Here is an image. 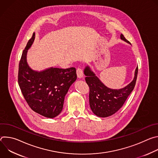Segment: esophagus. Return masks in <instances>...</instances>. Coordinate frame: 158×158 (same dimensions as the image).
Masks as SVG:
<instances>
[{
	"mask_svg": "<svg viewBox=\"0 0 158 158\" xmlns=\"http://www.w3.org/2000/svg\"><path fill=\"white\" fill-rule=\"evenodd\" d=\"M76 73H77V76L79 78H82L84 76L83 71L81 68H79V67H78V68L76 69Z\"/></svg>",
	"mask_w": 158,
	"mask_h": 158,
	"instance_id": "obj_1",
	"label": "esophagus"
}]
</instances>
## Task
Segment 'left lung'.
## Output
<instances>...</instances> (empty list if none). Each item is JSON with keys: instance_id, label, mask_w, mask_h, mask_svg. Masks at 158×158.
<instances>
[{"instance_id": "left-lung-1", "label": "left lung", "mask_w": 158, "mask_h": 158, "mask_svg": "<svg viewBox=\"0 0 158 158\" xmlns=\"http://www.w3.org/2000/svg\"><path fill=\"white\" fill-rule=\"evenodd\" d=\"M121 39L130 44L123 34ZM138 67L135 71L133 81L120 89H112L105 86L87 66L84 69L85 80L89 87V104L97 116L106 118L114 114L124 104L136 82Z\"/></svg>"}]
</instances>
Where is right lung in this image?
I'll list each match as a JSON object with an SVG mask.
<instances>
[{"instance_id":"add662e5","label":"right lung","mask_w":158,"mask_h":158,"mask_svg":"<svg viewBox=\"0 0 158 158\" xmlns=\"http://www.w3.org/2000/svg\"><path fill=\"white\" fill-rule=\"evenodd\" d=\"M35 38V32L29 40L19 62L18 83L27 103L37 113L49 118L58 116L62 110L65 94L76 80L74 67L51 68L34 71L26 61L27 49Z\"/></svg>"}]
</instances>
